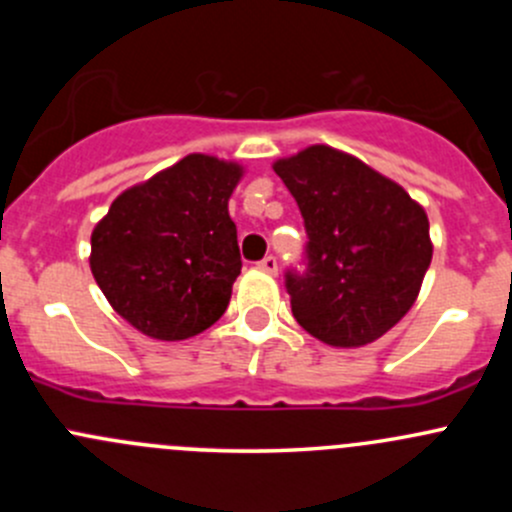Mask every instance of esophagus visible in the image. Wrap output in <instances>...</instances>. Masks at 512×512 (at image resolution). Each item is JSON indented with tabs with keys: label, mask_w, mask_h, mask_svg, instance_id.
I'll use <instances>...</instances> for the list:
<instances>
[{
	"label": "esophagus",
	"mask_w": 512,
	"mask_h": 512,
	"mask_svg": "<svg viewBox=\"0 0 512 512\" xmlns=\"http://www.w3.org/2000/svg\"><path fill=\"white\" fill-rule=\"evenodd\" d=\"M260 270L267 272V275H277V260L272 255H267L265 260L260 262Z\"/></svg>",
	"instance_id": "esophagus-1"
}]
</instances>
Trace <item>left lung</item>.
Returning a JSON list of instances; mask_svg holds the SVG:
<instances>
[{
  "mask_svg": "<svg viewBox=\"0 0 512 512\" xmlns=\"http://www.w3.org/2000/svg\"><path fill=\"white\" fill-rule=\"evenodd\" d=\"M272 168L309 235L307 272L287 275L299 327L337 349L384 337L414 307L431 265L423 205L364 160L324 143Z\"/></svg>",
  "mask_w": 512,
  "mask_h": 512,
  "instance_id": "1",
  "label": "left lung"
}]
</instances>
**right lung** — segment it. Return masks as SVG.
<instances>
[{
  "instance_id": "obj_1",
  "label": "right lung",
  "mask_w": 512,
  "mask_h": 512,
  "mask_svg": "<svg viewBox=\"0 0 512 512\" xmlns=\"http://www.w3.org/2000/svg\"><path fill=\"white\" fill-rule=\"evenodd\" d=\"M242 175L235 160L190 153L123 190L96 223L94 280L138 332L180 342L225 314L242 267L227 200Z\"/></svg>"
}]
</instances>
